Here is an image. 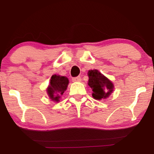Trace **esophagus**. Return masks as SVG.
Instances as JSON below:
<instances>
[{"instance_id":"esophagus-1","label":"esophagus","mask_w":154,"mask_h":154,"mask_svg":"<svg viewBox=\"0 0 154 154\" xmlns=\"http://www.w3.org/2000/svg\"><path fill=\"white\" fill-rule=\"evenodd\" d=\"M72 82H81V77L79 76V77H73L72 78Z\"/></svg>"}]
</instances>
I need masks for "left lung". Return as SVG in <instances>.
<instances>
[{"instance_id":"obj_1","label":"left lung","mask_w":154,"mask_h":154,"mask_svg":"<svg viewBox=\"0 0 154 154\" xmlns=\"http://www.w3.org/2000/svg\"><path fill=\"white\" fill-rule=\"evenodd\" d=\"M88 84L93 91L92 95L94 99H106L112 93L114 88L113 84L97 70H88Z\"/></svg>"}]
</instances>
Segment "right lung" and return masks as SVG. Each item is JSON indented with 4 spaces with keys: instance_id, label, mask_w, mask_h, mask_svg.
<instances>
[{
    "instance_id": "obj_1",
    "label": "right lung",
    "mask_w": 154,
    "mask_h": 154,
    "mask_svg": "<svg viewBox=\"0 0 154 154\" xmlns=\"http://www.w3.org/2000/svg\"><path fill=\"white\" fill-rule=\"evenodd\" d=\"M68 79L66 77L54 75L50 79V85L47 88V93L49 97L52 101L58 102L61 96L67 89Z\"/></svg>"
}]
</instances>
